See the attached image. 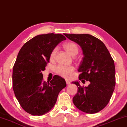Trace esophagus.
<instances>
[{"label": "esophagus", "instance_id": "34e87169", "mask_svg": "<svg viewBox=\"0 0 127 127\" xmlns=\"http://www.w3.org/2000/svg\"><path fill=\"white\" fill-rule=\"evenodd\" d=\"M66 83L67 85H69L70 84V81L67 80H66Z\"/></svg>", "mask_w": 127, "mask_h": 127}]
</instances>
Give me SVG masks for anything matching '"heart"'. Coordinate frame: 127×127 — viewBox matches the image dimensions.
I'll list each match as a JSON object with an SVG mask.
<instances>
[{
    "label": "heart",
    "mask_w": 127,
    "mask_h": 127,
    "mask_svg": "<svg viewBox=\"0 0 127 127\" xmlns=\"http://www.w3.org/2000/svg\"><path fill=\"white\" fill-rule=\"evenodd\" d=\"M64 48L72 56H76L79 52V48L77 44L73 42H68L64 44ZM57 52V48H55L52 51L50 57L53 59L55 56ZM74 70V67L73 66H65L60 65L55 67V73L58 75L65 78H69L71 76L72 73Z\"/></svg>",
    "instance_id": "obj_1"
}]
</instances>
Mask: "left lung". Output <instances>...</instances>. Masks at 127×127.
Here are the masks:
<instances>
[{
  "mask_svg": "<svg viewBox=\"0 0 127 127\" xmlns=\"http://www.w3.org/2000/svg\"><path fill=\"white\" fill-rule=\"evenodd\" d=\"M65 36L81 47L84 57L78 71L83 83L90 81L87 87H81L79 81L77 93L73 98L76 107L87 113L102 110L108 104L116 84L114 61L104 43L89 34H67Z\"/></svg>",
  "mask_w": 127,
  "mask_h": 127,
  "instance_id": "8db88e82",
  "label": "left lung"
}]
</instances>
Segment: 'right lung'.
<instances>
[{"label": "right lung", "mask_w": 127, "mask_h": 127, "mask_svg": "<svg viewBox=\"0 0 127 127\" xmlns=\"http://www.w3.org/2000/svg\"><path fill=\"white\" fill-rule=\"evenodd\" d=\"M66 37L61 34H39L27 41L19 51L13 70V88L25 112L41 116L56 103L58 94L66 86L65 79L55 75L46 82L42 71L53 50Z\"/></svg>", "instance_id": "right-lung-1"}]
</instances>
